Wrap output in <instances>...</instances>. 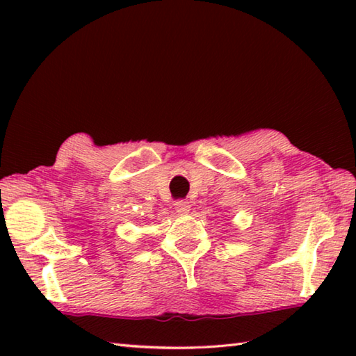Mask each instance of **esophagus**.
<instances>
[{
    "mask_svg": "<svg viewBox=\"0 0 356 356\" xmlns=\"http://www.w3.org/2000/svg\"><path fill=\"white\" fill-rule=\"evenodd\" d=\"M174 208H176V211L179 214H186L188 211H190V203H188L186 200H177L176 203H174Z\"/></svg>",
    "mask_w": 356,
    "mask_h": 356,
    "instance_id": "obj_1",
    "label": "esophagus"
}]
</instances>
